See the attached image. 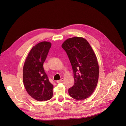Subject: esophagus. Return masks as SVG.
Masks as SVG:
<instances>
[{"label":"esophagus","instance_id":"1","mask_svg":"<svg viewBox=\"0 0 126 126\" xmlns=\"http://www.w3.org/2000/svg\"><path fill=\"white\" fill-rule=\"evenodd\" d=\"M63 79L62 78V79H60V80H58V81H56V82H57V83H58L62 82H63Z\"/></svg>","mask_w":126,"mask_h":126}]
</instances>
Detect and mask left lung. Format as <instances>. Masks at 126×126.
I'll list each match as a JSON object with an SVG mask.
<instances>
[{
	"label": "left lung",
	"instance_id": "left-lung-1",
	"mask_svg": "<svg viewBox=\"0 0 126 126\" xmlns=\"http://www.w3.org/2000/svg\"><path fill=\"white\" fill-rule=\"evenodd\" d=\"M73 68L74 84L68 90L71 97L77 100L87 98L97 84L99 67L96 56L89 43L82 37L69 38L62 45Z\"/></svg>",
	"mask_w": 126,
	"mask_h": 126
}]
</instances>
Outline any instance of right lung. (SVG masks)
Listing matches in <instances>:
<instances>
[{
    "label": "right lung",
    "instance_id": "add662e5",
    "mask_svg": "<svg viewBox=\"0 0 126 126\" xmlns=\"http://www.w3.org/2000/svg\"><path fill=\"white\" fill-rule=\"evenodd\" d=\"M51 44L42 42L32 48L24 65L23 82L26 92L37 101H47L53 95V85L43 68Z\"/></svg>",
    "mask_w": 126,
    "mask_h": 126
}]
</instances>
